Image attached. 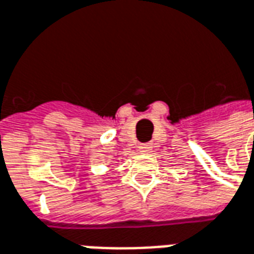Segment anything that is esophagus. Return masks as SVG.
Instances as JSON below:
<instances>
[{
	"label": "esophagus",
	"mask_w": 254,
	"mask_h": 254,
	"mask_svg": "<svg viewBox=\"0 0 254 254\" xmlns=\"http://www.w3.org/2000/svg\"><path fill=\"white\" fill-rule=\"evenodd\" d=\"M137 148H139V152H141V154H148L151 148H152V145L149 144V143H141V144H139Z\"/></svg>",
	"instance_id": "esophagus-1"
}]
</instances>
